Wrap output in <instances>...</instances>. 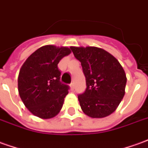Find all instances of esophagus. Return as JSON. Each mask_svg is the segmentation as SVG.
<instances>
[{"label": "esophagus", "instance_id": "1", "mask_svg": "<svg viewBox=\"0 0 148 148\" xmlns=\"http://www.w3.org/2000/svg\"><path fill=\"white\" fill-rule=\"evenodd\" d=\"M70 86H71V89H72V90H74V82H72V83H71V85H70Z\"/></svg>", "mask_w": 148, "mask_h": 148}]
</instances>
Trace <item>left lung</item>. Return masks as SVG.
<instances>
[{
	"mask_svg": "<svg viewBox=\"0 0 148 148\" xmlns=\"http://www.w3.org/2000/svg\"><path fill=\"white\" fill-rule=\"evenodd\" d=\"M81 62L86 89L77 96L82 110L91 118L110 115L125 95L127 76L123 66L110 53L95 46H71Z\"/></svg>",
	"mask_w": 148,
	"mask_h": 148,
	"instance_id": "left-lung-1",
	"label": "left lung"
}]
</instances>
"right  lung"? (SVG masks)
Returning a JSON list of instances; mask_svg holds the SVG:
<instances>
[{"label": "right lung", "mask_w": 148, "mask_h": 148, "mask_svg": "<svg viewBox=\"0 0 148 148\" xmlns=\"http://www.w3.org/2000/svg\"><path fill=\"white\" fill-rule=\"evenodd\" d=\"M68 47L47 45L34 52L18 75V92L25 107L41 119L56 116L62 107L69 86L60 82V60L69 55Z\"/></svg>", "instance_id": "obj_1"}]
</instances>
